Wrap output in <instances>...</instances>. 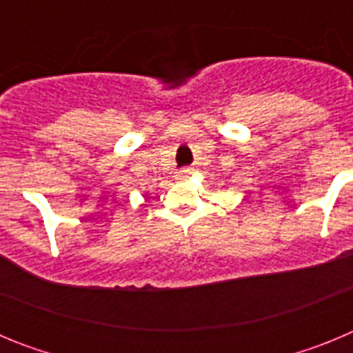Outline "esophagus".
<instances>
[{
	"label": "esophagus",
	"instance_id": "34e87169",
	"mask_svg": "<svg viewBox=\"0 0 353 353\" xmlns=\"http://www.w3.org/2000/svg\"><path fill=\"white\" fill-rule=\"evenodd\" d=\"M192 173H194V170H192V168H183V170L179 171V176L180 179H187V176Z\"/></svg>",
	"mask_w": 353,
	"mask_h": 353
}]
</instances>
